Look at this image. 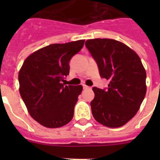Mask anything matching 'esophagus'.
<instances>
[{"label": "esophagus", "instance_id": "obj_1", "mask_svg": "<svg viewBox=\"0 0 160 160\" xmlns=\"http://www.w3.org/2000/svg\"><path fill=\"white\" fill-rule=\"evenodd\" d=\"M83 89H88V88H89V87H88V86H87V85L83 84Z\"/></svg>", "mask_w": 160, "mask_h": 160}]
</instances>
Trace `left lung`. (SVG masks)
I'll return each mask as SVG.
<instances>
[{
	"label": "left lung",
	"instance_id": "8db88e82",
	"mask_svg": "<svg viewBox=\"0 0 160 160\" xmlns=\"http://www.w3.org/2000/svg\"><path fill=\"white\" fill-rule=\"evenodd\" d=\"M85 46L101 78L110 81L104 89L93 88V118L107 127L122 126L135 115L146 96V72L141 59L128 46L114 39H89Z\"/></svg>",
	"mask_w": 160,
	"mask_h": 160
}]
</instances>
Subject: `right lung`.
<instances>
[{
    "mask_svg": "<svg viewBox=\"0 0 160 160\" xmlns=\"http://www.w3.org/2000/svg\"><path fill=\"white\" fill-rule=\"evenodd\" d=\"M84 40L51 44L31 54L18 73L21 97L32 118L46 128L67 125L82 86L62 83L70 73L72 56L83 48Z\"/></svg>",
    "mask_w": 160,
    "mask_h": 160,
    "instance_id": "right-lung-1",
    "label": "right lung"
}]
</instances>
